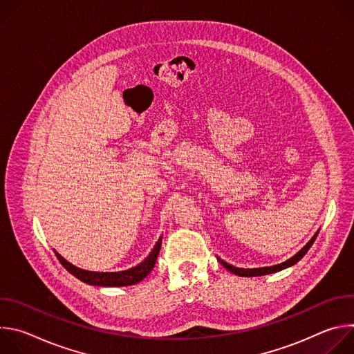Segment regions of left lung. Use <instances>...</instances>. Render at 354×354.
<instances>
[{
    "label": "left lung",
    "mask_w": 354,
    "mask_h": 354,
    "mask_svg": "<svg viewBox=\"0 0 354 354\" xmlns=\"http://www.w3.org/2000/svg\"><path fill=\"white\" fill-rule=\"evenodd\" d=\"M317 236H318V232L313 236V239L302 248L297 255H294L292 258H290L288 261H286V262H283V263H280V265H276V266H269V268H259V269H241V268H235V266H231V265H228L227 262H224V261H221V259H218L220 261V263L227 269V270H230L231 273H234V274H236V276H241V277H255V276H263V274H270V273H276V272H280V270H283V269H287V268H290V266H292V265H295L299 259H302L304 258V255L307 254L308 252V249L313 246V243H314V241L317 239Z\"/></svg>",
    "instance_id": "left-lung-1"
}]
</instances>
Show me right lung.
Masks as SVG:
<instances>
[{
	"label": "right lung",
	"mask_w": 354,
	"mask_h": 354,
	"mask_svg": "<svg viewBox=\"0 0 354 354\" xmlns=\"http://www.w3.org/2000/svg\"><path fill=\"white\" fill-rule=\"evenodd\" d=\"M161 242L162 239H160L157 242V245L154 246L153 252L148 255L147 259H144V262H141L140 265H137L133 269L124 270V272H115V273H100V272H88V270H82L80 268H75L74 265L68 263L66 259H63L57 252L56 257L60 261V263L71 273L74 274L77 279H80L84 283L92 284V286H102V287H123V286H133L140 283L144 277L148 276V273L153 270L160 249H161Z\"/></svg>",
	"instance_id": "1"
}]
</instances>
